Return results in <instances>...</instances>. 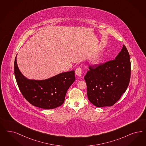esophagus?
<instances>
[{
    "label": "esophagus",
    "instance_id": "1",
    "mask_svg": "<svg viewBox=\"0 0 146 146\" xmlns=\"http://www.w3.org/2000/svg\"><path fill=\"white\" fill-rule=\"evenodd\" d=\"M82 69L80 68H77L75 70V74L77 75L80 76L82 75Z\"/></svg>",
    "mask_w": 146,
    "mask_h": 146
}]
</instances>
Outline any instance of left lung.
I'll list each match as a JSON object with an SVG mask.
<instances>
[{
  "label": "left lung",
  "instance_id": "obj_1",
  "mask_svg": "<svg viewBox=\"0 0 146 146\" xmlns=\"http://www.w3.org/2000/svg\"><path fill=\"white\" fill-rule=\"evenodd\" d=\"M84 77L90 102L100 108L111 106L126 91L131 78V64L125 45L115 59L89 66Z\"/></svg>",
  "mask_w": 146,
  "mask_h": 146
}]
</instances>
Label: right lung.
I'll use <instances>...</instances> for the list:
<instances>
[{"mask_svg": "<svg viewBox=\"0 0 146 146\" xmlns=\"http://www.w3.org/2000/svg\"><path fill=\"white\" fill-rule=\"evenodd\" d=\"M14 71L17 84L24 98L33 106L44 109L62 105L68 90L75 80L74 70L63 72L46 80H28L19 71L16 57Z\"/></svg>", "mask_w": 146, "mask_h": 146, "instance_id": "add662e5", "label": "right lung"}]
</instances>
